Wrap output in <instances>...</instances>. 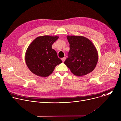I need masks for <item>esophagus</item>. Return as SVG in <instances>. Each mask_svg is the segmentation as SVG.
Returning a JSON list of instances; mask_svg holds the SVG:
<instances>
[{"instance_id": "34e87169", "label": "esophagus", "mask_w": 121, "mask_h": 121, "mask_svg": "<svg viewBox=\"0 0 121 121\" xmlns=\"http://www.w3.org/2000/svg\"><path fill=\"white\" fill-rule=\"evenodd\" d=\"M65 59H66V58H65V57H63V58H61V60H62V61L63 62H64L65 61Z\"/></svg>"}]
</instances>
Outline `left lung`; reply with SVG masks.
I'll list each match as a JSON object with an SVG mask.
<instances>
[{"label":"left lung","instance_id":"left-lung-1","mask_svg":"<svg viewBox=\"0 0 121 121\" xmlns=\"http://www.w3.org/2000/svg\"><path fill=\"white\" fill-rule=\"evenodd\" d=\"M67 38L70 50L64 64L78 77L92 72L98 61V53L93 43L83 36H68Z\"/></svg>","mask_w":121,"mask_h":121}]
</instances>
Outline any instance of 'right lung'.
I'll return each mask as SVG.
<instances>
[{"label":"right lung","instance_id":"1","mask_svg":"<svg viewBox=\"0 0 121 121\" xmlns=\"http://www.w3.org/2000/svg\"><path fill=\"white\" fill-rule=\"evenodd\" d=\"M58 38L57 36H40L30 43L25 53V60L31 72L38 76L47 77L62 62L52 48V44Z\"/></svg>","mask_w":121,"mask_h":121}]
</instances>
